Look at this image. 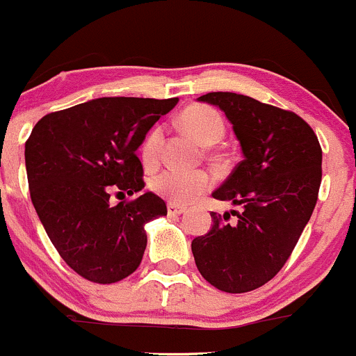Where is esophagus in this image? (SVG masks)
Here are the masks:
<instances>
[{"instance_id":"esophagus-1","label":"esophagus","mask_w":356,"mask_h":356,"mask_svg":"<svg viewBox=\"0 0 356 356\" xmlns=\"http://www.w3.org/2000/svg\"><path fill=\"white\" fill-rule=\"evenodd\" d=\"M186 209L183 207V205H178V204H168V214L170 216H179V214H183V212H185Z\"/></svg>"}]
</instances>
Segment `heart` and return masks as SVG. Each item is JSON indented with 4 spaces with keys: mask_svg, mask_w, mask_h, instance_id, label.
I'll return each instance as SVG.
<instances>
[{
    "mask_svg": "<svg viewBox=\"0 0 356 356\" xmlns=\"http://www.w3.org/2000/svg\"><path fill=\"white\" fill-rule=\"evenodd\" d=\"M183 128L188 130L202 144H214L225 135L226 124L222 116L207 104L188 106L179 116ZM163 130L152 128L142 144V159L152 166L159 154ZM214 183V177L205 170H177L168 168L151 178V188L156 195L163 197L171 204H190L207 192Z\"/></svg>",
    "mask_w": 356,
    "mask_h": 356,
    "instance_id": "heart-1",
    "label": "heart"
}]
</instances>
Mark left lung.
Returning a JSON list of instances; mask_svg holds the SVG:
<instances>
[{
  "mask_svg": "<svg viewBox=\"0 0 356 356\" xmlns=\"http://www.w3.org/2000/svg\"><path fill=\"white\" fill-rule=\"evenodd\" d=\"M199 101L219 106L233 124L243 161L212 193L243 211L212 212L211 232L192 241L204 280L226 293H247L273 280L291 255L312 216L322 179V149L296 113L234 92Z\"/></svg>",
  "mask_w": 356,
  "mask_h": 356,
  "instance_id": "left-lung-1",
  "label": "left lung"
}]
</instances>
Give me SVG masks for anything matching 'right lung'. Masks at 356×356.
<instances>
[{"label": "right lung", "instance_id": "add662e5", "mask_svg": "<svg viewBox=\"0 0 356 356\" xmlns=\"http://www.w3.org/2000/svg\"><path fill=\"white\" fill-rule=\"evenodd\" d=\"M178 97H101L42 116L25 142L35 212L61 259L83 280L118 283L140 266L144 225L166 216L152 192L109 205V193L140 192L137 149Z\"/></svg>", "mask_w": 356, "mask_h": 356}]
</instances>
